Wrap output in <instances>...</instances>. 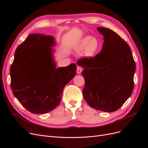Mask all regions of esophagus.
Returning a JSON list of instances; mask_svg holds the SVG:
<instances>
[{
  "label": "esophagus",
  "mask_w": 148,
  "mask_h": 148,
  "mask_svg": "<svg viewBox=\"0 0 148 148\" xmlns=\"http://www.w3.org/2000/svg\"><path fill=\"white\" fill-rule=\"evenodd\" d=\"M82 70H83L82 68L80 66H77V74H81Z\"/></svg>",
  "instance_id": "34e87169"
}]
</instances>
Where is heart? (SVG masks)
<instances>
[{"label": "heart", "instance_id": "b5f03b06", "mask_svg": "<svg viewBox=\"0 0 148 148\" xmlns=\"http://www.w3.org/2000/svg\"><path fill=\"white\" fill-rule=\"evenodd\" d=\"M101 47V42L98 38L88 35L84 37L77 44L75 50L79 52L85 50V56L92 58L99 51Z\"/></svg>", "mask_w": 148, "mask_h": 148}]
</instances>
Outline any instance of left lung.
Masks as SVG:
<instances>
[{
  "mask_svg": "<svg viewBox=\"0 0 148 148\" xmlns=\"http://www.w3.org/2000/svg\"><path fill=\"white\" fill-rule=\"evenodd\" d=\"M97 29L103 36L101 51L94 57L79 60L84 68L83 96L91 107L113 112L132 93L136 65L126 42L110 29Z\"/></svg>",
  "mask_w": 148,
  "mask_h": 148,
  "instance_id": "obj_1",
  "label": "left lung"
}]
</instances>
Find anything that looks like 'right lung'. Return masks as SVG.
Masks as SVG:
<instances>
[{"label": "right lung", "instance_id": "add662e5", "mask_svg": "<svg viewBox=\"0 0 148 148\" xmlns=\"http://www.w3.org/2000/svg\"><path fill=\"white\" fill-rule=\"evenodd\" d=\"M54 38L29 35L17 47L10 68L14 96L32 113L44 114L56 108L63 88L76 74L75 64L56 68L53 57Z\"/></svg>", "mask_w": 148, "mask_h": 148}]
</instances>
